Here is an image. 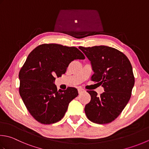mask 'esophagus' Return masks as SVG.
I'll return each instance as SVG.
<instances>
[{"label": "esophagus", "instance_id": "1", "mask_svg": "<svg viewBox=\"0 0 149 149\" xmlns=\"http://www.w3.org/2000/svg\"><path fill=\"white\" fill-rule=\"evenodd\" d=\"M84 91H85V90H84L83 88H78V92H79V94H82L83 92H84Z\"/></svg>", "mask_w": 149, "mask_h": 149}]
</instances>
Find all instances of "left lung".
I'll use <instances>...</instances> for the list:
<instances>
[{"label": "left lung", "mask_w": 149, "mask_h": 149, "mask_svg": "<svg viewBox=\"0 0 149 149\" xmlns=\"http://www.w3.org/2000/svg\"><path fill=\"white\" fill-rule=\"evenodd\" d=\"M91 63L94 74L91 80L102 84L104 92L91 96L84 108L87 118L95 123L106 124L117 118L129 102L134 85L132 67L124 54L107 46L79 47Z\"/></svg>", "instance_id": "left-lung-1"}]
</instances>
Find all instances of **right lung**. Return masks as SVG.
<instances>
[{
  "label": "right lung",
  "mask_w": 149,
  "mask_h": 149,
  "mask_svg": "<svg viewBox=\"0 0 149 149\" xmlns=\"http://www.w3.org/2000/svg\"><path fill=\"white\" fill-rule=\"evenodd\" d=\"M85 57L75 47L44 44L28 55L19 74V94L29 112L39 123H55L62 119L77 90H57L55 77L65 74L69 64Z\"/></svg>",
  "instance_id": "add662e5"
}]
</instances>
